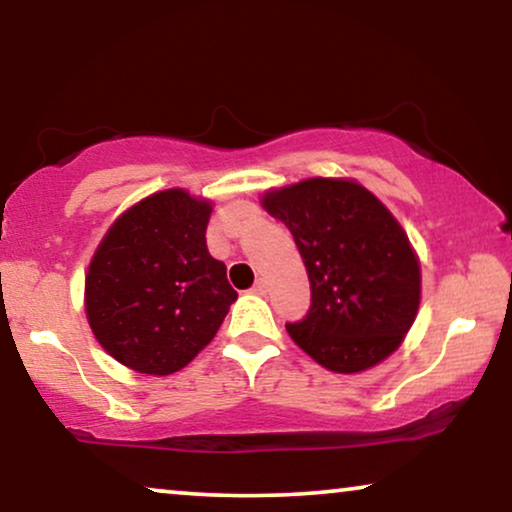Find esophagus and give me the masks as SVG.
Masks as SVG:
<instances>
[{
    "instance_id": "obj_1",
    "label": "esophagus",
    "mask_w": 512,
    "mask_h": 512,
    "mask_svg": "<svg viewBox=\"0 0 512 512\" xmlns=\"http://www.w3.org/2000/svg\"><path fill=\"white\" fill-rule=\"evenodd\" d=\"M267 281H264V278H260V281H257L255 285H252V290L250 292H255V295H267Z\"/></svg>"
}]
</instances>
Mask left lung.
<instances>
[{
	"label": "left lung",
	"instance_id": "left-lung-1",
	"mask_svg": "<svg viewBox=\"0 0 512 512\" xmlns=\"http://www.w3.org/2000/svg\"><path fill=\"white\" fill-rule=\"evenodd\" d=\"M295 238L311 309L290 337L330 372L370 370L403 344L417 318L421 267L405 229L351 177H309L262 196Z\"/></svg>",
	"mask_w": 512,
	"mask_h": 512
}]
</instances>
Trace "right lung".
Listing matches in <instances>:
<instances>
[{"label": "right lung", "mask_w": 512, "mask_h": 512, "mask_svg": "<svg viewBox=\"0 0 512 512\" xmlns=\"http://www.w3.org/2000/svg\"><path fill=\"white\" fill-rule=\"evenodd\" d=\"M213 203L163 189L114 220L86 274L95 339L140 374L166 377L192 363L220 330L236 290L206 245Z\"/></svg>", "instance_id": "add662e5"}]
</instances>
